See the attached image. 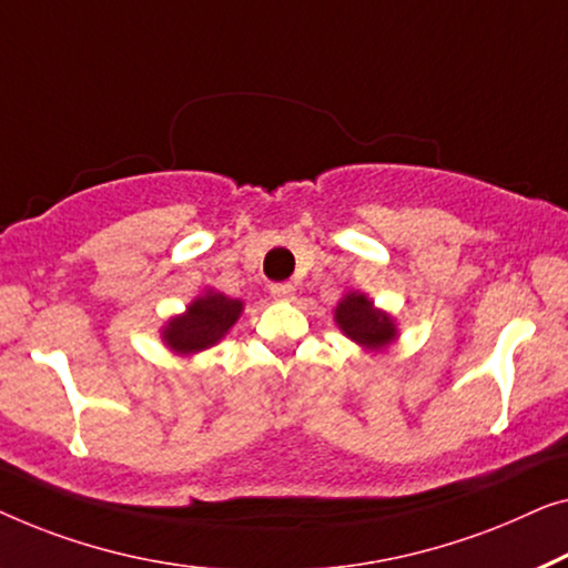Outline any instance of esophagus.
<instances>
[{"mask_svg": "<svg viewBox=\"0 0 568 568\" xmlns=\"http://www.w3.org/2000/svg\"><path fill=\"white\" fill-rule=\"evenodd\" d=\"M270 295H273L275 301H293L295 298V291L291 283H275L270 287Z\"/></svg>", "mask_w": 568, "mask_h": 568, "instance_id": "34e87169", "label": "esophagus"}]
</instances>
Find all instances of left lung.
<instances>
[{"instance_id": "left-lung-1", "label": "left lung", "mask_w": 568, "mask_h": 568, "mask_svg": "<svg viewBox=\"0 0 568 568\" xmlns=\"http://www.w3.org/2000/svg\"><path fill=\"white\" fill-rule=\"evenodd\" d=\"M334 324L365 353H386L398 339V324L388 311L378 308L363 291H347L334 306Z\"/></svg>"}]
</instances>
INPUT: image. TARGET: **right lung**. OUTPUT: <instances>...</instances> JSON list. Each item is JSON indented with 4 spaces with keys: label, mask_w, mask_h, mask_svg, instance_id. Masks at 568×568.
<instances>
[{
    "label": "right lung",
    "mask_w": 568,
    "mask_h": 568,
    "mask_svg": "<svg viewBox=\"0 0 568 568\" xmlns=\"http://www.w3.org/2000/svg\"><path fill=\"white\" fill-rule=\"evenodd\" d=\"M244 314V301L205 287L187 303L182 314L166 318L159 329L164 347L178 357H193L219 345Z\"/></svg>",
    "instance_id": "1"
}]
</instances>
